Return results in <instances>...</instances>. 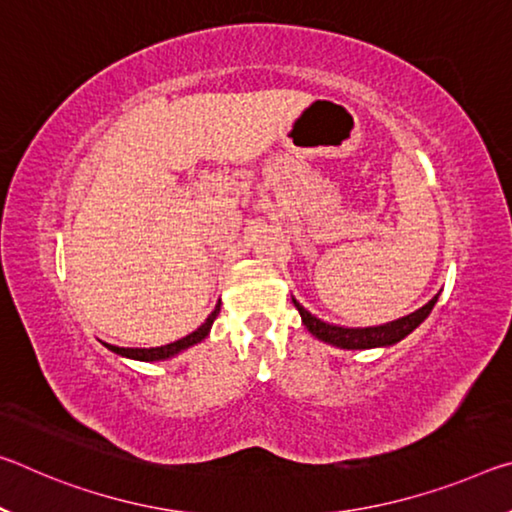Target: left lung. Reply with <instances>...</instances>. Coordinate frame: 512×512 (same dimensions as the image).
Listing matches in <instances>:
<instances>
[{
  "label": "left lung",
  "instance_id": "obj_1",
  "mask_svg": "<svg viewBox=\"0 0 512 512\" xmlns=\"http://www.w3.org/2000/svg\"><path fill=\"white\" fill-rule=\"evenodd\" d=\"M291 300H294V305L300 312V319H303L305 328L310 330L314 337H319L328 344L342 346V348H373V346L396 344V342H401L405 335H410V332L415 330L428 314H431L433 305L437 303V296L433 300H428L424 307H419L417 312L403 316V319H396L392 323H385V326H373V328L332 326V323L316 319V316L307 312L296 298H291Z\"/></svg>",
  "mask_w": 512,
  "mask_h": 512
}]
</instances>
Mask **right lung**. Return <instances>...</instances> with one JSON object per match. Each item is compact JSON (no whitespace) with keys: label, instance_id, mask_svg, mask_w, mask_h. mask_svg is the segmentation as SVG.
Listing matches in <instances>:
<instances>
[{"label":"right lung","instance_id":"1","mask_svg":"<svg viewBox=\"0 0 512 512\" xmlns=\"http://www.w3.org/2000/svg\"><path fill=\"white\" fill-rule=\"evenodd\" d=\"M218 310H221V305H216V310L207 316V321L202 323V326L191 332V335H186L182 339H177L173 344H166V346H157V348H120V346H111V344H104L109 348V351L118 353V355H125V358H134V360H143V362H152V360H166L170 355L184 351V348H189L193 344L202 342L209 335V328H212L214 319L218 316Z\"/></svg>","mask_w":512,"mask_h":512}]
</instances>
